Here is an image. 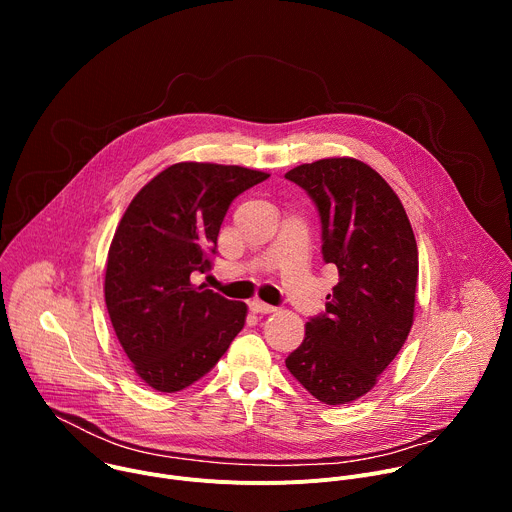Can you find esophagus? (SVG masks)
<instances>
[{
  "label": "esophagus",
  "instance_id": "34e87169",
  "mask_svg": "<svg viewBox=\"0 0 512 512\" xmlns=\"http://www.w3.org/2000/svg\"><path fill=\"white\" fill-rule=\"evenodd\" d=\"M249 308H251V312H255V314H273V312H275L273 306H269V304H265V302H261V300L249 302Z\"/></svg>",
  "mask_w": 512,
  "mask_h": 512
}]
</instances>
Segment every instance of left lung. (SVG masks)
Segmentation results:
<instances>
[{"label":"left lung","mask_w":512,"mask_h":512,"mask_svg":"<svg viewBox=\"0 0 512 512\" xmlns=\"http://www.w3.org/2000/svg\"><path fill=\"white\" fill-rule=\"evenodd\" d=\"M285 178L314 200L322 257L340 275L285 367L318 401L350 403L377 385L413 326L415 235L399 196L360 160L326 158Z\"/></svg>","instance_id":"left-lung-1"}]
</instances>
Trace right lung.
<instances>
[{"label":"right lung","instance_id":"1","mask_svg":"<svg viewBox=\"0 0 512 512\" xmlns=\"http://www.w3.org/2000/svg\"><path fill=\"white\" fill-rule=\"evenodd\" d=\"M269 174L180 162L127 206L107 255L105 304L135 373L160 393L202 379L243 330L247 306L194 285L231 202Z\"/></svg>","mask_w":512,"mask_h":512}]
</instances>
